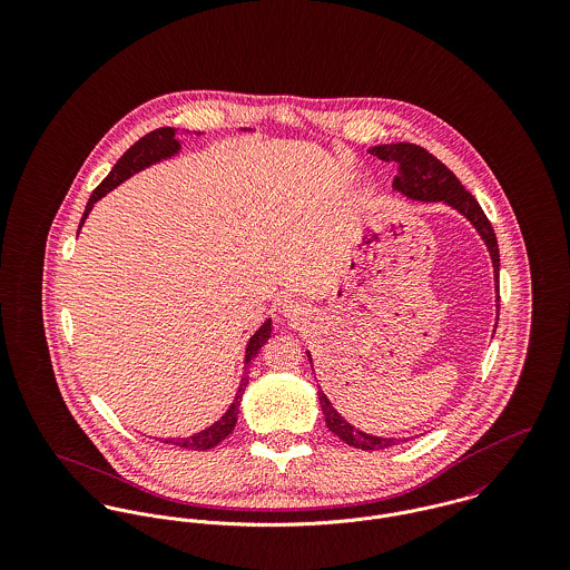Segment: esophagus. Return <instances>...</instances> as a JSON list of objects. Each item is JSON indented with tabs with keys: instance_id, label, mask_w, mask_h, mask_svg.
Wrapping results in <instances>:
<instances>
[{
	"instance_id": "1",
	"label": "esophagus",
	"mask_w": 570,
	"mask_h": 570,
	"mask_svg": "<svg viewBox=\"0 0 570 570\" xmlns=\"http://www.w3.org/2000/svg\"><path fill=\"white\" fill-rule=\"evenodd\" d=\"M283 314L287 316V318H292V321H298V318H303L305 314H307V307H305V303L303 301H285L283 303Z\"/></svg>"
}]
</instances>
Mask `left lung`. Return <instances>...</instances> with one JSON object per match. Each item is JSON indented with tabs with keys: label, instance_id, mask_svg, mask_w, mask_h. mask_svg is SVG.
I'll list each match as a JSON object with an SVG mask.
<instances>
[{
	"label": "left lung",
	"instance_id": "left-lung-1",
	"mask_svg": "<svg viewBox=\"0 0 570 570\" xmlns=\"http://www.w3.org/2000/svg\"><path fill=\"white\" fill-rule=\"evenodd\" d=\"M368 154L384 160V163L397 164L400 173L395 175L393 188L400 190L402 195H406L410 199H419V202H443V204L456 208L461 215H465L488 245L489 256H491V263H493V272H495V283H498L500 254H498L495 233H493L483 208L479 206L474 195L465 190V186L459 181V177L445 164L436 160L432 154H428L423 147H416V145H410V142L380 145V147L368 149ZM495 301L500 303V292H498ZM309 362H312V355H309ZM318 400H321V406L325 412L326 428L333 434H337L344 443H348L357 450H366V452L384 450V448H391V445L400 443L397 439L373 436V434H366V432L353 428L351 423H346L340 416V412L331 406V402L326 400L323 391H318Z\"/></svg>",
	"mask_w": 570,
	"mask_h": 570
}]
</instances>
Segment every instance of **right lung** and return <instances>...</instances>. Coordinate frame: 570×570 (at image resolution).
Segmentation results:
<instances>
[{"label":"right lung","mask_w":570,"mask_h":570,"mask_svg":"<svg viewBox=\"0 0 570 570\" xmlns=\"http://www.w3.org/2000/svg\"><path fill=\"white\" fill-rule=\"evenodd\" d=\"M177 151H179V140L175 138V129H173V127L156 129V131L147 134L145 138H140L134 147H129V149L125 151V156H122L118 163L114 164L111 173H109V175L96 186V190L91 193V197H89V202H87V206H85V213H82L79 230H81L82 222L87 219V215L91 213V206H94L100 197H105L111 188H116L118 184H122L125 179H129L134 173L147 168V166H151V164L166 160V158L175 156ZM269 335H272V321H265L263 326L249 337V342H247V346H245L244 377H242L237 397H235V402L228 407V412H226L217 423H213L210 428H206V430H202V432H197V434H193V436H186V439H164V443L179 445V448H186V450H199V452H204V450H210V448L219 445V443L235 430L237 414H239V406H242V397H244L245 386H247V373H249L247 366H249L252 357L258 355V348L269 340Z\"/></svg>","instance_id":"1"}]
</instances>
